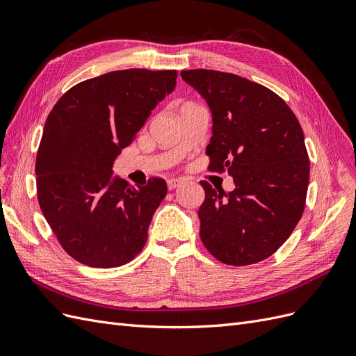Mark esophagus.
Returning <instances> with one entry per match:
<instances>
[{
    "label": "esophagus",
    "instance_id": "1",
    "mask_svg": "<svg viewBox=\"0 0 356 356\" xmlns=\"http://www.w3.org/2000/svg\"><path fill=\"white\" fill-rule=\"evenodd\" d=\"M181 184H182V179H178V178H169L168 179V188L169 190H175Z\"/></svg>",
    "mask_w": 356,
    "mask_h": 356
}]
</instances>
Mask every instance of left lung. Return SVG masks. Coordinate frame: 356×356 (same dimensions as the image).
<instances>
[{
    "label": "left lung",
    "mask_w": 356,
    "mask_h": 356,
    "mask_svg": "<svg viewBox=\"0 0 356 356\" xmlns=\"http://www.w3.org/2000/svg\"><path fill=\"white\" fill-rule=\"evenodd\" d=\"M212 113L208 170H227L234 190L200 181V239L218 261L250 266L273 255L305 211L310 161L285 101L264 86L213 70L181 71Z\"/></svg>",
    "instance_id": "8db88e82"
}]
</instances>
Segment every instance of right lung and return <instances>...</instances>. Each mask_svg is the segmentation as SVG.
Here are the masks:
<instances>
[{
	"instance_id": "right-lung-1",
	"label": "right lung",
	"mask_w": 356,
	"mask_h": 356,
	"mask_svg": "<svg viewBox=\"0 0 356 356\" xmlns=\"http://www.w3.org/2000/svg\"><path fill=\"white\" fill-rule=\"evenodd\" d=\"M175 70H122L63 93L44 124L35 161L42 215L68 255L90 267L123 266L143 251L165 179L131 187L113 163L154 106L174 92Z\"/></svg>"
}]
</instances>
